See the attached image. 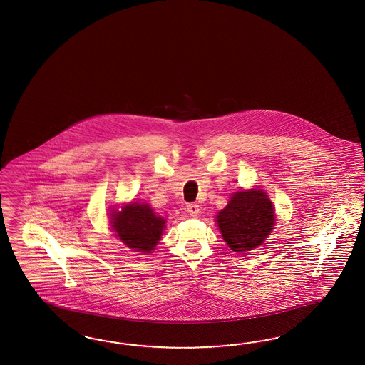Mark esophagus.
<instances>
[{
	"label": "esophagus",
	"mask_w": 365,
	"mask_h": 365,
	"mask_svg": "<svg viewBox=\"0 0 365 365\" xmlns=\"http://www.w3.org/2000/svg\"><path fill=\"white\" fill-rule=\"evenodd\" d=\"M187 210L189 215H197L200 213V206L195 204V202H192V204H187Z\"/></svg>",
	"instance_id": "obj_1"
}]
</instances>
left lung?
<instances>
[{"label":"left lung","instance_id":"left-lung-1","mask_svg":"<svg viewBox=\"0 0 365 365\" xmlns=\"http://www.w3.org/2000/svg\"><path fill=\"white\" fill-rule=\"evenodd\" d=\"M274 221L272 204L259 189L235 193L217 215L225 242L233 252H249L259 246L271 233Z\"/></svg>","mask_w":365,"mask_h":365}]
</instances>
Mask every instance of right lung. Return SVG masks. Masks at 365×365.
I'll return each instance as SVG.
<instances>
[{"instance_id":"obj_1","label":"right lung","mask_w":365,"mask_h":365,"mask_svg":"<svg viewBox=\"0 0 365 365\" xmlns=\"http://www.w3.org/2000/svg\"><path fill=\"white\" fill-rule=\"evenodd\" d=\"M113 227L118 237L133 252H150L161 238L165 221L150 205L132 202L113 212Z\"/></svg>"}]
</instances>
